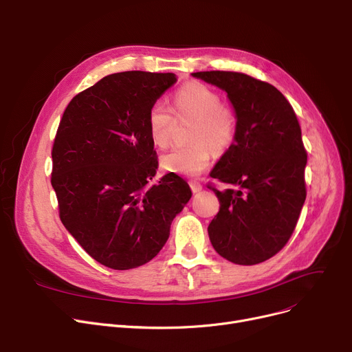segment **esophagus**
Masks as SVG:
<instances>
[{
	"instance_id": "obj_1",
	"label": "esophagus",
	"mask_w": 352,
	"mask_h": 352,
	"mask_svg": "<svg viewBox=\"0 0 352 352\" xmlns=\"http://www.w3.org/2000/svg\"><path fill=\"white\" fill-rule=\"evenodd\" d=\"M189 186H190V189H192L193 193H197V192L201 190V184L197 180H190Z\"/></svg>"
}]
</instances>
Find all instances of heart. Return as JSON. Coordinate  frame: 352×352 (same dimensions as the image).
<instances>
[{
    "label": "heart",
    "instance_id": "b5f03b06",
    "mask_svg": "<svg viewBox=\"0 0 352 352\" xmlns=\"http://www.w3.org/2000/svg\"><path fill=\"white\" fill-rule=\"evenodd\" d=\"M175 111L177 115H193L197 122L190 132L193 143L177 146L164 153L160 164L164 170L197 176L208 169L214 152H226L236 140L237 119L234 111L221 103L220 95L201 82H189L175 94ZM148 131L157 148H166L173 128L172 109L162 100H156L148 112Z\"/></svg>",
    "mask_w": 352,
    "mask_h": 352
}]
</instances>
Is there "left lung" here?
<instances>
[{"instance_id":"8db88e82","label":"left lung","mask_w":352,"mask_h":352,"mask_svg":"<svg viewBox=\"0 0 352 352\" xmlns=\"http://www.w3.org/2000/svg\"><path fill=\"white\" fill-rule=\"evenodd\" d=\"M192 75L224 89L237 116L236 140L210 173L232 188L208 184L220 203L208 227L210 241L234 264L263 263L290 240L307 196L298 119L268 82L230 71Z\"/></svg>"}]
</instances>
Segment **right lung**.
<instances>
[{"mask_svg": "<svg viewBox=\"0 0 352 352\" xmlns=\"http://www.w3.org/2000/svg\"><path fill=\"white\" fill-rule=\"evenodd\" d=\"M175 74H112L72 98L52 146L59 219L92 258L113 270L151 261L192 190L176 173L151 183L157 156L148 112Z\"/></svg>", "mask_w": 352, "mask_h": 352, "instance_id": "right-lung-1", "label": "right lung"}]
</instances>
